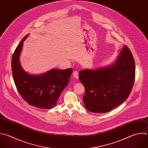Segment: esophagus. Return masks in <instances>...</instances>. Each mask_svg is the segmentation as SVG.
<instances>
[{"instance_id": "34e87169", "label": "esophagus", "mask_w": 148, "mask_h": 148, "mask_svg": "<svg viewBox=\"0 0 148 148\" xmlns=\"http://www.w3.org/2000/svg\"><path fill=\"white\" fill-rule=\"evenodd\" d=\"M73 76L75 79H78V78H79V72L77 71H75L73 73Z\"/></svg>"}]
</instances>
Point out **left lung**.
<instances>
[{
	"instance_id": "left-lung-1",
	"label": "left lung",
	"mask_w": 148,
	"mask_h": 148,
	"mask_svg": "<svg viewBox=\"0 0 148 148\" xmlns=\"http://www.w3.org/2000/svg\"><path fill=\"white\" fill-rule=\"evenodd\" d=\"M135 77V61L125 45L110 66L80 72L79 78L86 91L83 98L85 107L90 112L99 113L112 110L128 97Z\"/></svg>"
}]
</instances>
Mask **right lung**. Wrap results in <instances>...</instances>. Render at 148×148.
<instances>
[{"mask_svg": "<svg viewBox=\"0 0 148 148\" xmlns=\"http://www.w3.org/2000/svg\"><path fill=\"white\" fill-rule=\"evenodd\" d=\"M27 35L16 49L12 60V69L16 88L22 98L30 105L40 109H51L68 85L72 69H53L35 76L25 72L20 64L19 57Z\"/></svg>", "mask_w": 148, "mask_h": 148, "instance_id": "add662e5", "label": "right lung"}]
</instances>
